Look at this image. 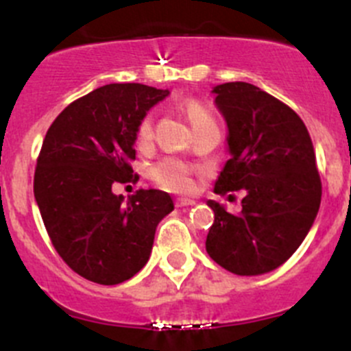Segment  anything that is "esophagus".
Returning <instances> with one entry per match:
<instances>
[{"label":"esophagus","mask_w":351,"mask_h":351,"mask_svg":"<svg viewBox=\"0 0 351 351\" xmlns=\"http://www.w3.org/2000/svg\"><path fill=\"white\" fill-rule=\"evenodd\" d=\"M176 207H189V206H195V200L192 199H176Z\"/></svg>","instance_id":"esophagus-1"}]
</instances>
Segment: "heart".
<instances>
[{"label":"heart","mask_w":351,"mask_h":351,"mask_svg":"<svg viewBox=\"0 0 351 351\" xmlns=\"http://www.w3.org/2000/svg\"><path fill=\"white\" fill-rule=\"evenodd\" d=\"M189 117L192 118V121H202V120H210L209 114L202 110L197 104H189ZM152 137V120L151 118H145L142 121L141 128H138V141L141 142H149ZM151 176L158 185H161L162 189L169 190V192L176 193H186L193 190V178L192 171H190L189 166L183 161L175 158L162 159L161 162L154 166L151 169Z\"/></svg>","instance_id":"heart-1"}]
</instances>
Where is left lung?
<instances>
[{
  "label": "left lung",
  "instance_id": "left-lung-1",
  "mask_svg": "<svg viewBox=\"0 0 351 351\" xmlns=\"http://www.w3.org/2000/svg\"><path fill=\"white\" fill-rule=\"evenodd\" d=\"M213 94L230 151L214 192L247 193L238 214L207 200L214 223L206 250L238 276L269 273L293 255L317 216L322 186L314 145L300 117L255 85L228 82Z\"/></svg>",
  "mask_w": 351,
  "mask_h": 351
}]
</instances>
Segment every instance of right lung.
Listing matches in <instances>:
<instances>
[{
    "instance_id": "obj_1",
    "label": "right lung",
    "mask_w": 351,
    "mask_h": 351,
    "mask_svg": "<svg viewBox=\"0 0 351 351\" xmlns=\"http://www.w3.org/2000/svg\"><path fill=\"white\" fill-rule=\"evenodd\" d=\"M169 90L110 84L68 104L44 137L34 197L54 248L85 280L118 285L147 264L159 221L175 206L169 193H113L130 182L138 127ZM137 178V175H135Z\"/></svg>"
}]
</instances>
